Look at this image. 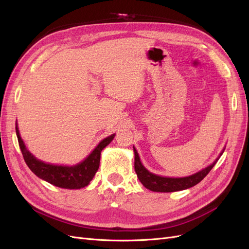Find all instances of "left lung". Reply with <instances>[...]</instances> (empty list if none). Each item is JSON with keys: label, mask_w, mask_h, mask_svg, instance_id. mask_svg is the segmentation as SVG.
Instances as JSON below:
<instances>
[{"label": "left lung", "mask_w": 249, "mask_h": 249, "mask_svg": "<svg viewBox=\"0 0 249 249\" xmlns=\"http://www.w3.org/2000/svg\"><path fill=\"white\" fill-rule=\"evenodd\" d=\"M134 148V154H135V171L137 173V177L141 184L144 186L147 189L155 191V192H175V191H180L188 189V188H191L198 184L200 180L203 179L208 173L214 167V165L219 160L220 156L217 158V159L209 165L208 167L202 169L196 173H194L192 176L185 177V178H166V177H161L154 175V173L149 172L144 166H143L139 155L137 153L136 148Z\"/></svg>", "instance_id": "1"}]
</instances>
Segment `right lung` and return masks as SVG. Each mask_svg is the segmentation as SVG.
<instances>
[{"label":"right lung","mask_w":249,"mask_h":249,"mask_svg":"<svg viewBox=\"0 0 249 249\" xmlns=\"http://www.w3.org/2000/svg\"><path fill=\"white\" fill-rule=\"evenodd\" d=\"M16 132L18 140L19 148L28 167L33 173L48 183L64 188V189H81L87 186L93 178L100 167L101 152L114 138L115 134L103 139L84 161L73 166H62L44 163L36 158L26 148L24 141L20 138L18 124H16Z\"/></svg>","instance_id":"obj_1"}]
</instances>
